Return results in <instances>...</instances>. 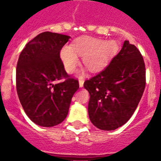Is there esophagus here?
Instances as JSON below:
<instances>
[{"instance_id":"1","label":"esophagus","mask_w":161,"mask_h":161,"mask_svg":"<svg viewBox=\"0 0 161 161\" xmlns=\"http://www.w3.org/2000/svg\"><path fill=\"white\" fill-rule=\"evenodd\" d=\"M84 85V80H79V86L80 88H82Z\"/></svg>"}]
</instances>
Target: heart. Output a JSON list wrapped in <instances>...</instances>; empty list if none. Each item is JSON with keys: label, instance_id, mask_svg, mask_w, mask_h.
I'll return each mask as SVG.
<instances>
[{"label": "heart", "instance_id": "obj_1", "mask_svg": "<svg viewBox=\"0 0 161 161\" xmlns=\"http://www.w3.org/2000/svg\"><path fill=\"white\" fill-rule=\"evenodd\" d=\"M116 50L114 41H103L91 37L77 38L72 47L64 46L60 51V59L68 73H73L80 64L78 56L82 57L84 66L92 72L101 70Z\"/></svg>", "mask_w": 161, "mask_h": 161}]
</instances>
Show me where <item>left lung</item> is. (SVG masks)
<instances>
[{
    "mask_svg": "<svg viewBox=\"0 0 161 161\" xmlns=\"http://www.w3.org/2000/svg\"><path fill=\"white\" fill-rule=\"evenodd\" d=\"M145 74L141 54L125 40L109 64L84 83L90 95L88 112L91 123L102 130H114L124 125L143 96Z\"/></svg>",
    "mask_w": 161,
    "mask_h": 161,
    "instance_id": "1",
    "label": "left lung"
}]
</instances>
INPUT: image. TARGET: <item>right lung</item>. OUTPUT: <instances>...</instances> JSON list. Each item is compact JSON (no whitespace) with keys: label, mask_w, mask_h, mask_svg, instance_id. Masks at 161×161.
<instances>
[{"label":"right lung","mask_w":161,"mask_h":161,"mask_svg":"<svg viewBox=\"0 0 161 161\" xmlns=\"http://www.w3.org/2000/svg\"><path fill=\"white\" fill-rule=\"evenodd\" d=\"M70 36L43 32L30 41L18 58L17 92L24 111L33 123L51 127L66 119L77 80L64 70L59 52ZM65 78L60 83L55 81Z\"/></svg>","instance_id":"obj_1"}]
</instances>
